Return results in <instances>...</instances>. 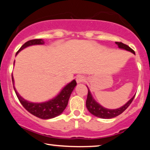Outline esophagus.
<instances>
[{
	"label": "esophagus",
	"mask_w": 150,
	"mask_h": 150,
	"mask_svg": "<svg viewBox=\"0 0 150 150\" xmlns=\"http://www.w3.org/2000/svg\"><path fill=\"white\" fill-rule=\"evenodd\" d=\"M86 80L85 77L83 76V75H78L76 78V81L77 83H81V82H85Z\"/></svg>",
	"instance_id": "1"
}]
</instances>
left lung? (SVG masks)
<instances>
[{
    "instance_id": "1",
    "label": "left lung",
    "mask_w": 150,
    "mask_h": 150,
    "mask_svg": "<svg viewBox=\"0 0 150 150\" xmlns=\"http://www.w3.org/2000/svg\"><path fill=\"white\" fill-rule=\"evenodd\" d=\"M116 44L118 46V47H119L120 49H125L127 50V51H130V52L135 54V51H134L131 48L129 47L128 45H126V44H123V43L122 42H116ZM135 96H134L133 97H132L131 99H130L124 106H122V107L117 108V109H108V108H105L103 107V106H101L100 104H99L98 103H97L94 101V99L92 98V95H91V93L89 92L88 89V94H87V101H86V106H87V109H88L89 112L94 115V116L99 117V118H114V117L121 114V113H123L129 106H130V104L132 103Z\"/></svg>"
}]
</instances>
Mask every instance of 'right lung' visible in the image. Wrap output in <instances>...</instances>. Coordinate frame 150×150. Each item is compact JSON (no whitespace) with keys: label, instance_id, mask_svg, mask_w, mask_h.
Here are the masks:
<instances>
[{"label":"right lung","instance_id":"1","mask_svg":"<svg viewBox=\"0 0 150 150\" xmlns=\"http://www.w3.org/2000/svg\"><path fill=\"white\" fill-rule=\"evenodd\" d=\"M44 44V41L40 39L30 40L21 46V48L18 50L17 53H18L21 50L29 46ZM12 80H13V84L14 80H13V75H12ZM76 81L73 80L70 83L67 85L64 88L62 89L61 93L58 94L57 97L49 101H46V102L44 103H39V104L29 102V101L25 100L16 92L15 87H14L15 92L16 93V95L18 98L19 101H20V102L21 103L23 107L27 111H28L30 113H32L34 116H37L39 118H42V119H49V118H54V117L57 116L58 115L61 114V113H63V111H64L65 108H66L67 105H68L70 94H71L74 87L76 86Z\"/></svg>","mask_w":150,"mask_h":150}]
</instances>
